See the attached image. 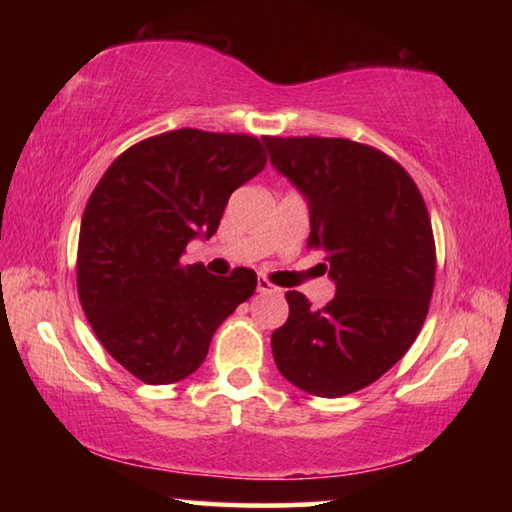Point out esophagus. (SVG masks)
Returning <instances> with one entry per match:
<instances>
[{
  "instance_id": "obj_1",
  "label": "esophagus",
  "mask_w": 512,
  "mask_h": 512,
  "mask_svg": "<svg viewBox=\"0 0 512 512\" xmlns=\"http://www.w3.org/2000/svg\"><path fill=\"white\" fill-rule=\"evenodd\" d=\"M257 291L259 293H271V296H280V293H282V289L268 282L266 277H259V280H257Z\"/></svg>"
}]
</instances>
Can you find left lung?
I'll use <instances>...</instances> for the list:
<instances>
[{
    "mask_svg": "<svg viewBox=\"0 0 512 512\" xmlns=\"http://www.w3.org/2000/svg\"><path fill=\"white\" fill-rule=\"evenodd\" d=\"M273 169L309 207V248L336 284L323 309L287 293L271 336L282 377L318 397L372 384L411 348L427 316L436 248L418 187L400 164L341 137H264Z\"/></svg>",
    "mask_w": 512,
    "mask_h": 512,
    "instance_id": "1",
    "label": "left lung"
}]
</instances>
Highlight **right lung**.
Wrapping results in <instances>:
<instances>
[{"mask_svg": "<svg viewBox=\"0 0 512 512\" xmlns=\"http://www.w3.org/2000/svg\"><path fill=\"white\" fill-rule=\"evenodd\" d=\"M264 164L255 137L180 128L131 146L94 187L79 298L103 348L144 384L201 368L216 327L255 293L250 268L219 277L180 257L189 241L214 235L230 194Z\"/></svg>", "mask_w": 512, "mask_h": 512, "instance_id": "add662e5", "label": "right lung"}]
</instances>
